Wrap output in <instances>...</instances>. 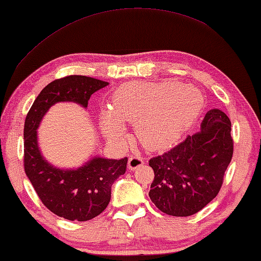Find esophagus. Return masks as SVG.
Segmentation results:
<instances>
[{
	"mask_svg": "<svg viewBox=\"0 0 261 261\" xmlns=\"http://www.w3.org/2000/svg\"><path fill=\"white\" fill-rule=\"evenodd\" d=\"M144 164V159L143 156L138 154V153H136V154L131 155L129 158V163H127V165H129V168L130 169H136L139 166H142V165Z\"/></svg>",
	"mask_w": 261,
	"mask_h": 261,
	"instance_id": "1",
	"label": "esophagus"
}]
</instances>
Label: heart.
<instances>
[{"label":"heart","mask_w":261,"mask_h":261,"mask_svg":"<svg viewBox=\"0 0 261 261\" xmlns=\"http://www.w3.org/2000/svg\"><path fill=\"white\" fill-rule=\"evenodd\" d=\"M198 90L176 82L135 81L115 93L111 109L101 113L100 125L111 142L121 143L123 123L136 124L138 138L150 150L165 148L180 138L200 113Z\"/></svg>","instance_id":"obj_1"}]
</instances>
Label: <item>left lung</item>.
<instances>
[{
    "label": "left lung",
    "instance_id": "left-lung-1",
    "mask_svg": "<svg viewBox=\"0 0 261 261\" xmlns=\"http://www.w3.org/2000/svg\"><path fill=\"white\" fill-rule=\"evenodd\" d=\"M232 154L229 117L209 110L197 134L148 161L154 172L148 196L165 214L192 216L217 196Z\"/></svg>",
    "mask_w": 261,
    "mask_h": 261
}]
</instances>
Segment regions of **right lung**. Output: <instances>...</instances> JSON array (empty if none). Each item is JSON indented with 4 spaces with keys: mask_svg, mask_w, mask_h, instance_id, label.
Returning a JSON list of instances; mask_svg holds the SVG:
<instances>
[{
    "mask_svg": "<svg viewBox=\"0 0 261 261\" xmlns=\"http://www.w3.org/2000/svg\"><path fill=\"white\" fill-rule=\"evenodd\" d=\"M108 82L85 75H69L52 81L41 90L24 123V171L37 195L57 216L85 222L100 215L109 204L111 186L126 171L127 158L121 160L95 156L82 167H53L40 154L37 129L49 107L57 102L88 106L92 94Z\"/></svg>",
    "mask_w": 261,
    "mask_h": 261,
    "instance_id": "obj_1",
    "label": "right lung"
}]
</instances>
